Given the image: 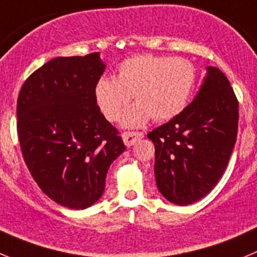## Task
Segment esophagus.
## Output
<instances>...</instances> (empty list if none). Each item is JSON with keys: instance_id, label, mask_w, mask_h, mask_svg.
Here are the masks:
<instances>
[{"instance_id": "esophagus-1", "label": "esophagus", "mask_w": 257, "mask_h": 257, "mask_svg": "<svg viewBox=\"0 0 257 257\" xmlns=\"http://www.w3.org/2000/svg\"><path fill=\"white\" fill-rule=\"evenodd\" d=\"M121 137H123L124 145H125L126 147H131V146H133L138 140H142L143 133L142 132H124V133L121 134Z\"/></svg>"}]
</instances>
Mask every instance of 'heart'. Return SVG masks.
Listing matches in <instances>:
<instances>
[{
  "mask_svg": "<svg viewBox=\"0 0 257 257\" xmlns=\"http://www.w3.org/2000/svg\"><path fill=\"white\" fill-rule=\"evenodd\" d=\"M195 83V68L184 58L140 54L121 62L116 80L101 77L95 85L96 104L107 120L119 119L131 101L136 104L121 115L126 128H138L152 117L166 121L183 111Z\"/></svg>",
  "mask_w": 257,
  "mask_h": 257,
  "instance_id": "1",
  "label": "heart"
}]
</instances>
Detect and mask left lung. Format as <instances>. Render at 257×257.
<instances>
[{
    "mask_svg": "<svg viewBox=\"0 0 257 257\" xmlns=\"http://www.w3.org/2000/svg\"><path fill=\"white\" fill-rule=\"evenodd\" d=\"M238 128V101L220 69L208 67L195 99L148 133L160 193L176 205L200 200L228 165Z\"/></svg>",
    "mask_w": 257,
    "mask_h": 257,
    "instance_id": "obj_1",
    "label": "left lung"
}]
</instances>
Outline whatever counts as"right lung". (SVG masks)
<instances>
[{
  "label": "right lung",
  "mask_w": 257,
  "mask_h": 257,
  "mask_svg": "<svg viewBox=\"0 0 257 257\" xmlns=\"http://www.w3.org/2000/svg\"><path fill=\"white\" fill-rule=\"evenodd\" d=\"M105 67L100 53L58 57L31 73L18 97L26 166L43 193L71 209L101 198L110 165L125 151L95 100Z\"/></svg>",
  "instance_id": "1"
}]
</instances>
